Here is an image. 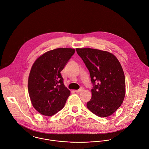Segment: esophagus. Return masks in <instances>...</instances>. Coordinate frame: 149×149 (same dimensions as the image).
<instances>
[{
	"instance_id": "1",
	"label": "esophagus",
	"mask_w": 149,
	"mask_h": 149,
	"mask_svg": "<svg viewBox=\"0 0 149 149\" xmlns=\"http://www.w3.org/2000/svg\"><path fill=\"white\" fill-rule=\"evenodd\" d=\"M83 90H84V88H80L79 89L75 90V92H76V93H80V92L82 91Z\"/></svg>"
}]
</instances>
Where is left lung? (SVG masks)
<instances>
[{
    "instance_id": "1",
    "label": "left lung",
    "mask_w": 149,
    "mask_h": 149,
    "mask_svg": "<svg viewBox=\"0 0 149 149\" xmlns=\"http://www.w3.org/2000/svg\"><path fill=\"white\" fill-rule=\"evenodd\" d=\"M76 51L89 71L93 86L87 108L99 117L111 116L121 106L125 93L124 74L119 60L113 54L99 49Z\"/></svg>"
}]
</instances>
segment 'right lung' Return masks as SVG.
<instances>
[{
	"mask_svg": "<svg viewBox=\"0 0 149 149\" xmlns=\"http://www.w3.org/2000/svg\"><path fill=\"white\" fill-rule=\"evenodd\" d=\"M75 53L72 48L49 51L34 63L28 79V91L33 107L50 116L62 109L70 95L60 72Z\"/></svg>",
	"mask_w": 149,
	"mask_h": 149,
	"instance_id": "right-lung-1",
	"label": "right lung"
}]
</instances>
